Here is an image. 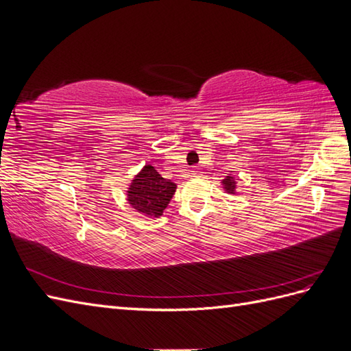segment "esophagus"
Masks as SVG:
<instances>
[{"label":"esophagus","mask_w":351,"mask_h":351,"mask_svg":"<svg viewBox=\"0 0 351 351\" xmlns=\"http://www.w3.org/2000/svg\"><path fill=\"white\" fill-rule=\"evenodd\" d=\"M190 176L192 177H199L200 176V171H199V168H193L192 171H190Z\"/></svg>","instance_id":"obj_1"}]
</instances>
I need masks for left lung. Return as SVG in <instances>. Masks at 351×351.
Masks as SVG:
<instances>
[{
  "mask_svg": "<svg viewBox=\"0 0 351 351\" xmlns=\"http://www.w3.org/2000/svg\"><path fill=\"white\" fill-rule=\"evenodd\" d=\"M222 184H224V187H226V190H227L228 193H234V189H236L234 178L227 176L224 180H222Z\"/></svg>",
  "mask_w": 351,
  "mask_h": 351,
  "instance_id": "obj_1",
  "label": "left lung"
}]
</instances>
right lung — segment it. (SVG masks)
I'll return each mask as SVG.
<instances>
[{
    "label": "right lung",
    "mask_w": 351,
    "mask_h": 351,
    "mask_svg": "<svg viewBox=\"0 0 351 351\" xmlns=\"http://www.w3.org/2000/svg\"><path fill=\"white\" fill-rule=\"evenodd\" d=\"M176 184L161 177L152 165H146L132 182L127 200L141 214L161 217L171 200Z\"/></svg>",
    "instance_id": "add662e5"
}]
</instances>
